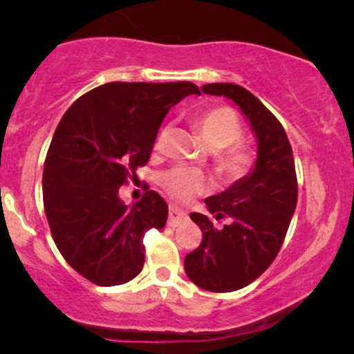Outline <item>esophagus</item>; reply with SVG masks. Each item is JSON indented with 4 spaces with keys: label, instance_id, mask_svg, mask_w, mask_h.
<instances>
[{
    "label": "esophagus",
    "instance_id": "esophagus-1",
    "mask_svg": "<svg viewBox=\"0 0 354 354\" xmlns=\"http://www.w3.org/2000/svg\"><path fill=\"white\" fill-rule=\"evenodd\" d=\"M188 216H186L185 211L174 208V206H169V216H168V226H171V228H176V226H180L181 223H185Z\"/></svg>",
    "mask_w": 354,
    "mask_h": 354
}]
</instances>
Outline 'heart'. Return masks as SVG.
<instances>
[{
	"mask_svg": "<svg viewBox=\"0 0 354 354\" xmlns=\"http://www.w3.org/2000/svg\"><path fill=\"white\" fill-rule=\"evenodd\" d=\"M203 140L214 154V169L225 183H236L250 174L254 166V153L246 145L238 143L243 138V126L236 113L231 108L218 106L203 113L198 120ZM168 129L158 133L154 148L165 146ZM160 185L176 203H188L196 194L209 188V180L200 169L176 166L161 174Z\"/></svg>",
	"mask_w": 354,
	"mask_h": 354,
	"instance_id": "1",
	"label": "heart"
}]
</instances>
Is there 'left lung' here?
<instances>
[{
  "label": "left lung",
  "instance_id": "obj_1",
  "mask_svg": "<svg viewBox=\"0 0 354 354\" xmlns=\"http://www.w3.org/2000/svg\"><path fill=\"white\" fill-rule=\"evenodd\" d=\"M201 89L234 101L258 141L253 171L205 200L214 218L228 223L214 228L206 214H189L203 239L186 254V274L203 290L230 293L253 283L274 261L296 209L298 181L286 131L261 101L233 83H211Z\"/></svg>",
  "mask_w": 354,
  "mask_h": 354
}]
</instances>
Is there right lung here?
I'll list each match as a JSON object with an SVG mask.
<instances>
[{
  "label": "right lung",
  "mask_w": 354,
  "mask_h": 354,
  "mask_svg": "<svg viewBox=\"0 0 354 354\" xmlns=\"http://www.w3.org/2000/svg\"><path fill=\"white\" fill-rule=\"evenodd\" d=\"M189 95H200L189 81H113L61 118L44 161V213L59 253L88 281L116 286L143 270L145 233L163 228L168 205L146 188L128 208L120 188L148 163L165 116Z\"/></svg>",
  "instance_id": "obj_1"
}]
</instances>
